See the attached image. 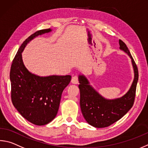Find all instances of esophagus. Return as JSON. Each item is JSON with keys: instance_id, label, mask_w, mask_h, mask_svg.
Masks as SVG:
<instances>
[{"instance_id": "1", "label": "esophagus", "mask_w": 148, "mask_h": 148, "mask_svg": "<svg viewBox=\"0 0 148 148\" xmlns=\"http://www.w3.org/2000/svg\"><path fill=\"white\" fill-rule=\"evenodd\" d=\"M71 82L73 83V84H77V83H78V77L77 76H74L72 77Z\"/></svg>"}]
</instances>
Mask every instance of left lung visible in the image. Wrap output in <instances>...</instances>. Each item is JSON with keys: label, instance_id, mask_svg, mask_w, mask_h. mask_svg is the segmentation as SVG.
<instances>
[{"label": "left lung", "instance_id": "obj_1", "mask_svg": "<svg viewBox=\"0 0 148 148\" xmlns=\"http://www.w3.org/2000/svg\"><path fill=\"white\" fill-rule=\"evenodd\" d=\"M119 45L120 49L131 58L134 72L132 84L122 97L114 99L104 98L90 85V82L84 75H78L81 111L87 122L95 127H106L116 122L130 111L135 100L138 79V69L126 45L119 40Z\"/></svg>", "mask_w": 148, "mask_h": 148}]
</instances>
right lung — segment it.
<instances>
[{"instance_id": "add662e5", "label": "right lung", "mask_w": 148, "mask_h": 148, "mask_svg": "<svg viewBox=\"0 0 148 148\" xmlns=\"http://www.w3.org/2000/svg\"><path fill=\"white\" fill-rule=\"evenodd\" d=\"M52 29L37 31L26 39L13 61L10 78L13 106L21 116L37 125H43L55 119L61 95L71 80L70 75L40 76L29 72L24 64L22 53L36 37L50 33Z\"/></svg>"}]
</instances>
